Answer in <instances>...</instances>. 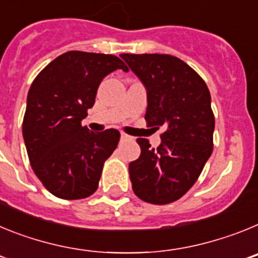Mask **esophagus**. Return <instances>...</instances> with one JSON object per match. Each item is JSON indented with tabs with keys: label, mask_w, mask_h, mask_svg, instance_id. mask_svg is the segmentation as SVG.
<instances>
[{
	"label": "esophagus",
	"mask_w": 258,
	"mask_h": 258,
	"mask_svg": "<svg viewBox=\"0 0 258 258\" xmlns=\"http://www.w3.org/2000/svg\"><path fill=\"white\" fill-rule=\"evenodd\" d=\"M132 140H134L132 136H129V134L126 133H121V141H132Z\"/></svg>",
	"instance_id": "1"
}]
</instances>
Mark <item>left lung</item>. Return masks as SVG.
Masks as SVG:
<instances>
[{"label": "left lung", "mask_w": 258, "mask_h": 258, "mask_svg": "<svg viewBox=\"0 0 258 258\" xmlns=\"http://www.w3.org/2000/svg\"><path fill=\"white\" fill-rule=\"evenodd\" d=\"M146 86V121L163 126L152 149L138 138L141 156L129 164L132 187L141 200L169 204L198 181L213 151L214 115L204 80L183 60L168 54H121Z\"/></svg>", "instance_id": "1"}]
</instances>
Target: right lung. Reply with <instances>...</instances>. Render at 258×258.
<instances>
[{
    "instance_id": "1",
    "label": "right lung",
    "mask_w": 258,
    "mask_h": 258,
    "mask_svg": "<svg viewBox=\"0 0 258 258\" xmlns=\"http://www.w3.org/2000/svg\"><path fill=\"white\" fill-rule=\"evenodd\" d=\"M127 71L111 54L67 51L41 71L27 97L23 138L32 169L46 190L66 200L95 192L104 161L120 141L116 129L93 133L81 125L98 86L115 70Z\"/></svg>"
}]
</instances>
